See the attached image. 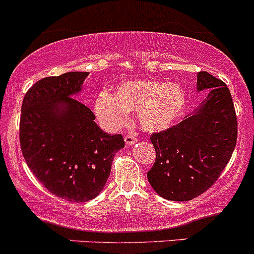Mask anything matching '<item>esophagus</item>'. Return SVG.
<instances>
[{
    "label": "esophagus",
    "mask_w": 254,
    "mask_h": 254,
    "mask_svg": "<svg viewBox=\"0 0 254 254\" xmlns=\"http://www.w3.org/2000/svg\"><path fill=\"white\" fill-rule=\"evenodd\" d=\"M125 142H126L127 146H132L136 142V138L133 134H128L125 136Z\"/></svg>",
    "instance_id": "34e87169"
}]
</instances>
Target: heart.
Returning <instances> with one entry per match:
<instances>
[{
	"instance_id": "1",
	"label": "heart",
	"mask_w": 254,
	"mask_h": 254,
	"mask_svg": "<svg viewBox=\"0 0 254 254\" xmlns=\"http://www.w3.org/2000/svg\"><path fill=\"white\" fill-rule=\"evenodd\" d=\"M187 105V92L178 84L135 79L101 93L93 109L105 128L115 129L136 112L138 124L146 132H161L173 126Z\"/></svg>"
}]
</instances>
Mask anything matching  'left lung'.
<instances>
[{
  "mask_svg": "<svg viewBox=\"0 0 254 254\" xmlns=\"http://www.w3.org/2000/svg\"><path fill=\"white\" fill-rule=\"evenodd\" d=\"M196 78L204 101L180 124L150 138L156 161L147 180L168 200L187 201L210 189L235 149L238 121L229 89L207 72Z\"/></svg>",
  "mask_w": 254,
  "mask_h": 254,
  "instance_id": "1",
  "label": "left lung"
}]
</instances>
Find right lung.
<instances>
[{"mask_svg": "<svg viewBox=\"0 0 254 254\" xmlns=\"http://www.w3.org/2000/svg\"><path fill=\"white\" fill-rule=\"evenodd\" d=\"M87 72H68L37 81L24 97L20 146L25 161L50 193L74 203L102 192L114 155L125 147L121 134H108L74 96Z\"/></svg>", "mask_w": 254, "mask_h": 254, "instance_id": "obj_1", "label": "right lung"}]
</instances>
